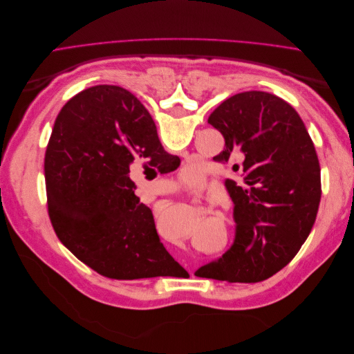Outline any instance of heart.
I'll use <instances>...</instances> for the list:
<instances>
[{
  "label": "heart",
  "mask_w": 354,
  "mask_h": 354,
  "mask_svg": "<svg viewBox=\"0 0 354 354\" xmlns=\"http://www.w3.org/2000/svg\"><path fill=\"white\" fill-rule=\"evenodd\" d=\"M180 180L183 185L192 190H199L205 187V173H203L202 165L192 162L180 171Z\"/></svg>",
  "instance_id": "obj_1"
}]
</instances>
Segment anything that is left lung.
<instances>
[{
    "label": "left lung",
    "mask_w": 354,
    "mask_h": 354,
    "mask_svg": "<svg viewBox=\"0 0 354 354\" xmlns=\"http://www.w3.org/2000/svg\"><path fill=\"white\" fill-rule=\"evenodd\" d=\"M208 122L226 142L214 159L242 165H233L239 180H226L234 242L199 270L216 281H266L294 259L313 229L322 196L316 149L292 106L266 91L232 95Z\"/></svg>",
    "instance_id": "left-lung-1"
}]
</instances>
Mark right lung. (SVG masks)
Here are the masks:
<instances>
[{
  "label": "right lung",
  "mask_w": 354,
  "mask_h": 354,
  "mask_svg": "<svg viewBox=\"0 0 354 354\" xmlns=\"http://www.w3.org/2000/svg\"><path fill=\"white\" fill-rule=\"evenodd\" d=\"M167 174L180 165L134 95L116 85L78 93L59 112L44 158L48 216L57 238L116 281L174 276L151 208L134 195L136 167Z\"/></svg>",
  "instance_id": "1"
}]
</instances>
